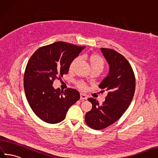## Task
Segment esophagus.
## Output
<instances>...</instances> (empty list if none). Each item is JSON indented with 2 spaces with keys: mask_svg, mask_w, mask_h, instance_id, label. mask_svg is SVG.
Returning a JSON list of instances; mask_svg holds the SVG:
<instances>
[{
  "mask_svg": "<svg viewBox=\"0 0 158 158\" xmlns=\"http://www.w3.org/2000/svg\"><path fill=\"white\" fill-rule=\"evenodd\" d=\"M80 98L81 99H87V96L86 95V94H83V93H81L80 94Z\"/></svg>",
  "mask_w": 158,
  "mask_h": 158,
  "instance_id": "1",
  "label": "esophagus"
}]
</instances>
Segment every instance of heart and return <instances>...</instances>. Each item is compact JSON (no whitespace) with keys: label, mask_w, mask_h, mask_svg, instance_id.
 <instances>
[{"label":"heart","mask_w":158,"mask_h":158,"mask_svg":"<svg viewBox=\"0 0 158 158\" xmlns=\"http://www.w3.org/2000/svg\"><path fill=\"white\" fill-rule=\"evenodd\" d=\"M80 57L81 59H84L87 60L89 65L91 67V69H99L101 71L103 70L105 65V62L103 58L98 54L96 53H91L89 55H83L81 56ZM80 61V59L79 57H76L75 59L71 61L69 65V70L73 71L75 67L79 64ZM77 86L80 89L85 90L87 89V86L83 82H78L77 83Z\"/></svg>","instance_id":"obj_1"}]
</instances>
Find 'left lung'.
Here are the masks:
<instances>
[{"instance_id":"left-lung-1","label":"left lung","mask_w":158,"mask_h":158,"mask_svg":"<svg viewBox=\"0 0 158 158\" xmlns=\"http://www.w3.org/2000/svg\"><path fill=\"white\" fill-rule=\"evenodd\" d=\"M109 65V73L98 87L106 91L105 101L99 105L95 98H89L92 109L85 114V123L94 130L105 128L123 115L131 103L136 88L133 69L126 58L114 49L101 48Z\"/></svg>"}]
</instances>
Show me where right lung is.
<instances>
[{
    "instance_id": "1",
    "label": "right lung",
    "mask_w": 158,
    "mask_h": 158,
    "mask_svg": "<svg viewBox=\"0 0 158 158\" xmlns=\"http://www.w3.org/2000/svg\"><path fill=\"white\" fill-rule=\"evenodd\" d=\"M85 48L57 42L40 48L30 58L24 75V91L31 109L42 120L60 123L69 107L80 98L77 90L61 91L52 85L54 80L68 73L71 61Z\"/></svg>"
}]
</instances>
